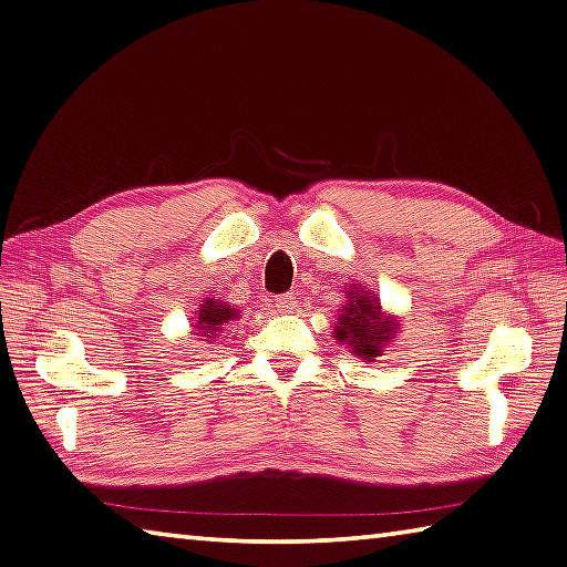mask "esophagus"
Instances as JSON below:
<instances>
[{"label":"esophagus","instance_id":"obj_1","mask_svg":"<svg viewBox=\"0 0 567 567\" xmlns=\"http://www.w3.org/2000/svg\"><path fill=\"white\" fill-rule=\"evenodd\" d=\"M296 303H298V300L291 293H284V296L274 298V306H276V310H279V313H293Z\"/></svg>","mask_w":567,"mask_h":567}]
</instances>
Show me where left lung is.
<instances>
[{
	"instance_id": "left-lung-1",
	"label": "left lung",
	"mask_w": 567,
	"mask_h": 567,
	"mask_svg": "<svg viewBox=\"0 0 567 567\" xmlns=\"http://www.w3.org/2000/svg\"><path fill=\"white\" fill-rule=\"evenodd\" d=\"M344 306H340V316L334 318L332 338L344 348H350L354 357L364 362H374L377 357L394 342L401 330V320L386 313L379 303L374 291H367L360 284H350V291L344 293Z\"/></svg>"
}]
</instances>
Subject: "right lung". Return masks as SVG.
Here are the masks:
<instances>
[{"instance_id": "add662e5", "label": "right lung", "mask_w": 567, "mask_h": 567, "mask_svg": "<svg viewBox=\"0 0 567 567\" xmlns=\"http://www.w3.org/2000/svg\"><path fill=\"white\" fill-rule=\"evenodd\" d=\"M241 310L229 306L227 300H217V298H205L200 308L195 310L193 318V334H200L205 342L215 340L217 332H223L225 326H235V320H239Z\"/></svg>"}]
</instances>
